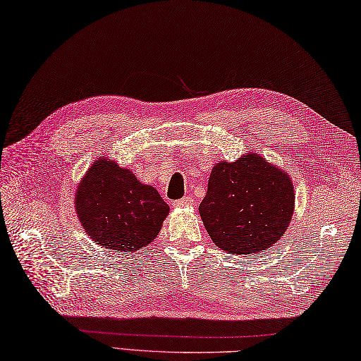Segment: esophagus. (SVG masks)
Here are the masks:
<instances>
[{
  "label": "esophagus",
  "instance_id": "34e87169",
  "mask_svg": "<svg viewBox=\"0 0 361 361\" xmlns=\"http://www.w3.org/2000/svg\"><path fill=\"white\" fill-rule=\"evenodd\" d=\"M192 204V197L191 196H183L182 199H178L173 202V207L174 208H185V207H190Z\"/></svg>",
  "mask_w": 361,
  "mask_h": 361
}]
</instances>
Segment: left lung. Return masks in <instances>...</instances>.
I'll return each instance as SVG.
<instances>
[{"label":"left lung","instance_id":"obj_1","mask_svg":"<svg viewBox=\"0 0 361 361\" xmlns=\"http://www.w3.org/2000/svg\"><path fill=\"white\" fill-rule=\"evenodd\" d=\"M289 174L257 153L211 170L199 214L219 248L228 254H260L285 234L294 214Z\"/></svg>","mask_w":361,"mask_h":361}]
</instances>
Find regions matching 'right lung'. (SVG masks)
<instances>
[{
    "label": "right lung",
    "mask_w": 361,
    "mask_h": 361,
    "mask_svg": "<svg viewBox=\"0 0 361 361\" xmlns=\"http://www.w3.org/2000/svg\"><path fill=\"white\" fill-rule=\"evenodd\" d=\"M75 209L84 231L96 243L127 254L156 239L170 207L154 187L102 156L79 182Z\"/></svg>",
    "instance_id": "1"
}]
</instances>
